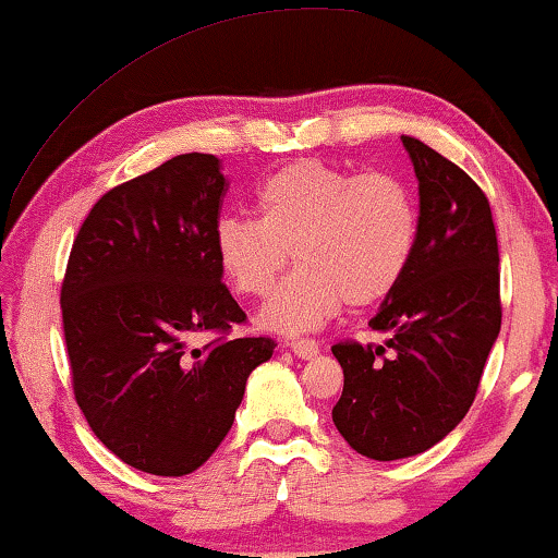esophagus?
Instances as JSON below:
<instances>
[{
    "mask_svg": "<svg viewBox=\"0 0 558 558\" xmlns=\"http://www.w3.org/2000/svg\"><path fill=\"white\" fill-rule=\"evenodd\" d=\"M288 347L293 349V354H295L298 359H311V356L318 354L320 343L313 341V339H293V341L288 343Z\"/></svg>",
    "mask_w": 558,
    "mask_h": 558,
    "instance_id": "esophagus-1",
    "label": "esophagus"
}]
</instances>
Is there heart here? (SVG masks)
Masks as SVG:
<instances>
[{
	"mask_svg": "<svg viewBox=\"0 0 558 558\" xmlns=\"http://www.w3.org/2000/svg\"><path fill=\"white\" fill-rule=\"evenodd\" d=\"M417 211L412 194L384 171L351 174L301 159L257 190V219L227 215L215 253L242 295H268L293 253L298 270L260 311L270 331L324 326L343 303L366 308L399 286L412 260Z\"/></svg>",
	"mask_w": 558,
	"mask_h": 558,
	"instance_id": "b5f03b06",
	"label": "heart"
}]
</instances>
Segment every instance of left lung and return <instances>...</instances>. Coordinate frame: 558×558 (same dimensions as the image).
Returning a JSON list of instances; mask_svg holds the SVG:
<instances>
[{
    "mask_svg": "<svg viewBox=\"0 0 558 558\" xmlns=\"http://www.w3.org/2000/svg\"><path fill=\"white\" fill-rule=\"evenodd\" d=\"M402 144L420 182V217L412 260L368 320L387 341L331 349L343 368L333 425L372 460L412 458L460 425L504 316L488 197L420 138Z\"/></svg>",
    "mask_w": 558,
    "mask_h": 558,
    "instance_id": "obj_1",
    "label": "left lung"
}]
</instances>
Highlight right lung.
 I'll list each match as a JSON object with an SVG mask.
<instances>
[{
	"instance_id": "add662e5",
	"label": "right lung",
	"mask_w": 558,
	"mask_h": 558,
	"mask_svg": "<svg viewBox=\"0 0 558 558\" xmlns=\"http://www.w3.org/2000/svg\"><path fill=\"white\" fill-rule=\"evenodd\" d=\"M227 182L211 154H182L90 209L60 290L73 391L125 465L190 475L230 433L247 376L272 356L222 282L215 225ZM220 336L190 350L197 332Z\"/></svg>"
}]
</instances>
